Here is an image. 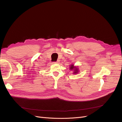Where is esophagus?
Here are the masks:
<instances>
[{
  "mask_svg": "<svg viewBox=\"0 0 122 122\" xmlns=\"http://www.w3.org/2000/svg\"><path fill=\"white\" fill-rule=\"evenodd\" d=\"M60 62V61H53V64H57V63H58Z\"/></svg>",
  "mask_w": 122,
  "mask_h": 122,
  "instance_id": "1",
  "label": "esophagus"
}]
</instances>
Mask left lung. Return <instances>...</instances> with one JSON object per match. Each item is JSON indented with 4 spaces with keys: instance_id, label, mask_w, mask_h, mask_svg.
Returning a JSON list of instances; mask_svg holds the SVG:
<instances>
[{
    "instance_id": "obj_1",
    "label": "left lung",
    "mask_w": 122,
    "mask_h": 122,
    "mask_svg": "<svg viewBox=\"0 0 122 122\" xmlns=\"http://www.w3.org/2000/svg\"><path fill=\"white\" fill-rule=\"evenodd\" d=\"M71 66L70 67V68H71L70 69H71V70L73 69V68H74V66H74L72 65V66ZM76 69H75V71L74 72V73H77L78 72H77V71H78V70L77 69V68H76Z\"/></svg>"
}]
</instances>
